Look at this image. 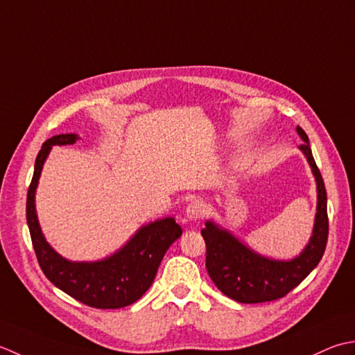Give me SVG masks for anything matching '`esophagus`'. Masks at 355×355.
<instances>
[{"instance_id": "34e87169", "label": "esophagus", "mask_w": 355, "mask_h": 355, "mask_svg": "<svg viewBox=\"0 0 355 355\" xmlns=\"http://www.w3.org/2000/svg\"><path fill=\"white\" fill-rule=\"evenodd\" d=\"M204 214H205V205L202 204L200 200H193L191 204L185 208L184 218L188 222H196L204 218Z\"/></svg>"}]
</instances>
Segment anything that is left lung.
I'll list each match as a JSON object with an SVG mask.
<instances>
[{
  "instance_id": "left-lung-1",
  "label": "left lung",
  "mask_w": 355,
  "mask_h": 355,
  "mask_svg": "<svg viewBox=\"0 0 355 355\" xmlns=\"http://www.w3.org/2000/svg\"><path fill=\"white\" fill-rule=\"evenodd\" d=\"M303 141L299 150L306 157L317 188L313 233L297 256L288 260L260 254L236 237L231 230L213 219L205 222L200 234L205 239V266L209 277L230 299L241 303H262L284 297L319 265L328 242L327 190L313 157L306 133L297 125Z\"/></svg>"
}]
</instances>
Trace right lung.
Here are the masks:
<instances>
[{"mask_svg": "<svg viewBox=\"0 0 355 355\" xmlns=\"http://www.w3.org/2000/svg\"><path fill=\"white\" fill-rule=\"evenodd\" d=\"M79 135L67 133L50 137L35 161L27 191L26 216L33 250L42 272L52 284L85 305L99 309H116L139 300L151 286L165 252L182 236L175 218L148 222L110 256L99 260H70L61 256L42 233L36 214V188L44 164L55 146H71Z\"/></svg>", "mask_w": 355, "mask_h": 355, "instance_id": "1", "label": "right lung"}]
</instances>
